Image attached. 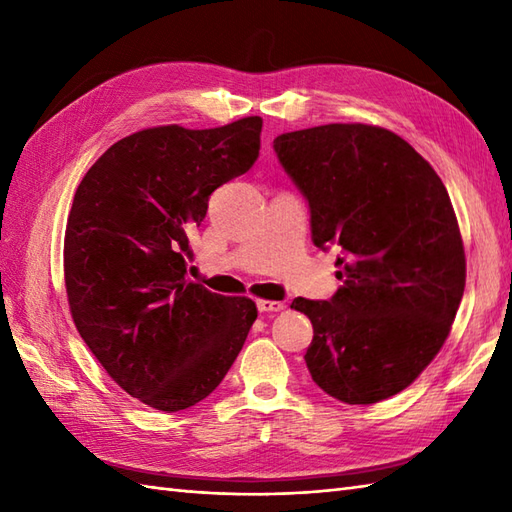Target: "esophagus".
Returning a JSON list of instances; mask_svg holds the SVG:
<instances>
[{"label":"esophagus","instance_id":"esophagus-1","mask_svg":"<svg viewBox=\"0 0 512 512\" xmlns=\"http://www.w3.org/2000/svg\"><path fill=\"white\" fill-rule=\"evenodd\" d=\"M286 308V303L281 301H268V299H259L257 301V310L259 312H281Z\"/></svg>","mask_w":512,"mask_h":512}]
</instances>
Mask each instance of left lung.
Wrapping results in <instances>:
<instances>
[{"label": "left lung", "mask_w": 512, "mask_h": 512, "mask_svg": "<svg viewBox=\"0 0 512 512\" xmlns=\"http://www.w3.org/2000/svg\"><path fill=\"white\" fill-rule=\"evenodd\" d=\"M273 147L308 200L314 246L341 248L334 297L290 306L312 321L310 376L347 405L394 396L436 358L464 295L449 193L429 162L383 127L332 123L281 134Z\"/></svg>", "instance_id": "1"}]
</instances>
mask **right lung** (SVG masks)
<instances>
[{
	"label": "right lung",
	"mask_w": 512,
	"mask_h": 512,
	"mask_svg": "<svg viewBox=\"0 0 512 512\" xmlns=\"http://www.w3.org/2000/svg\"><path fill=\"white\" fill-rule=\"evenodd\" d=\"M259 134V116L143 129L107 149L74 193L63 239L74 325L105 372L154 409L209 396L257 319L253 301L215 295L187 266L209 195L253 167Z\"/></svg>",
	"instance_id": "1"
}]
</instances>
